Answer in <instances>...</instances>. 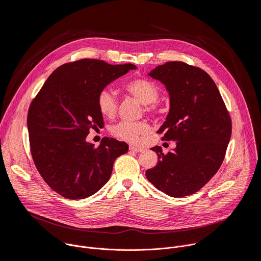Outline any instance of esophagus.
Segmentation results:
<instances>
[{"label": "esophagus", "instance_id": "obj_1", "mask_svg": "<svg viewBox=\"0 0 261 261\" xmlns=\"http://www.w3.org/2000/svg\"><path fill=\"white\" fill-rule=\"evenodd\" d=\"M130 151L132 152H135V153H141L143 152V148L142 147H138V146H135V145H130Z\"/></svg>", "mask_w": 261, "mask_h": 261}]
</instances>
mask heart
<instances>
[{
  "label": "heart",
  "instance_id": "heart-1",
  "mask_svg": "<svg viewBox=\"0 0 261 261\" xmlns=\"http://www.w3.org/2000/svg\"><path fill=\"white\" fill-rule=\"evenodd\" d=\"M124 90L141 104L145 105L144 110L146 113H156V101L159 98V89L154 83L145 79H134L124 85ZM97 105L100 114L104 118L114 119L118 110L116 93L110 89L102 90L98 96ZM148 131H150V127L145 122H120L110 129V132L114 136L128 142H136L140 135L146 134Z\"/></svg>",
  "mask_w": 261,
  "mask_h": 261
}]
</instances>
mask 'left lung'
Instances as JSON below:
<instances>
[{"mask_svg": "<svg viewBox=\"0 0 261 261\" xmlns=\"http://www.w3.org/2000/svg\"><path fill=\"white\" fill-rule=\"evenodd\" d=\"M147 75L162 83L169 94V113L158 132L176 145L166 155L161 146L152 147L158 163L145 171V176L171 197L191 195L224 160L231 136L229 114L216 84L200 68L167 62Z\"/></svg>", "mask_w": 261, "mask_h": 261, "instance_id": "obj_1", "label": "left lung"}]
</instances>
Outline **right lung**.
Returning <instances> with one entry per match:
<instances>
[{
	"mask_svg": "<svg viewBox=\"0 0 261 261\" xmlns=\"http://www.w3.org/2000/svg\"><path fill=\"white\" fill-rule=\"evenodd\" d=\"M136 69L83 59L57 68L30 105L28 131L34 163L49 187L70 199L98 192L110 178L115 160L128 144L104 137L87 141L90 129L103 127L97 105L102 90Z\"/></svg>",
	"mask_w": 261,
	"mask_h": 261,
	"instance_id": "obj_1",
	"label": "right lung"
}]
</instances>
